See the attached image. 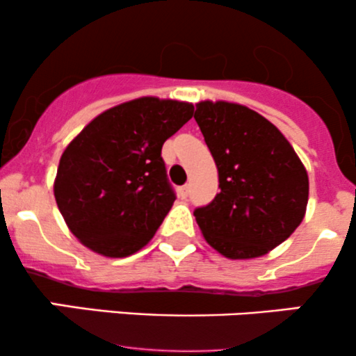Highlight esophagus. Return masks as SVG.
<instances>
[{
    "instance_id": "esophagus-1",
    "label": "esophagus",
    "mask_w": 356,
    "mask_h": 356,
    "mask_svg": "<svg viewBox=\"0 0 356 356\" xmlns=\"http://www.w3.org/2000/svg\"><path fill=\"white\" fill-rule=\"evenodd\" d=\"M179 195H181L182 199H186L187 195H189V186H182V187H179Z\"/></svg>"
}]
</instances>
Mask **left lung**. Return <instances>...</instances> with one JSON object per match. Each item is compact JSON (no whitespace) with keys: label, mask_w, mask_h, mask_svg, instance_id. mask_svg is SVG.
<instances>
[{"label":"left lung","mask_w":356,"mask_h":356,"mask_svg":"<svg viewBox=\"0 0 356 356\" xmlns=\"http://www.w3.org/2000/svg\"><path fill=\"white\" fill-rule=\"evenodd\" d=\"M194 118L219 174V194L194 211L204 238L229 259L259 257L295 232L308 204V174L271 122L229 102H201Z\"/></svg>","instance_id":"8db88e82"}]
</instances>
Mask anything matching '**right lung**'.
Returning a JSON list of instances; mask_svg holds the SVG:
<instances>
[{
  "label": "right lung",
  "mask_w": 356,
  "mask_h": 356,
  "mask_svg": "<svg viewBox=\"0 0 356 356\" xmlns=\"http://www.w3.org/2000/svg\"><path fill=\"white\" fill-rule=\"evenodd\" d=\"M192 113L187 102L142 97L105 110L68 144L53 191L83 246L125 257L154 238L175 201L162 145Z\"/></svg>",
  "instance_id": "right-lung-1"
}]
</instances>
